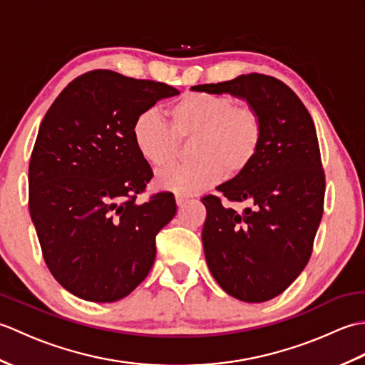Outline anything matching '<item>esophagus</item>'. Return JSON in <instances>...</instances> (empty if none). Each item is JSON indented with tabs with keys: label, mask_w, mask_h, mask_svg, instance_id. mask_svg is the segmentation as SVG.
Segmentation results:
<instances>
[{
	"label": "esophagus",
	"mask_w": 365,
	"mask_h": 365,
	"mask_svg": "<svg viewBox=\"0 0 365 365\" xmlns=\"http://www.w3.org/2000/svg\"><path fill=\"white\" fill-rule=\"evenodd\" d=\"M175 202H177V205L178 207H183L185 204H187V197H183V196H175Z\"/></svg>",
	"instance_id": "esophagus-1"
}]
</instances>
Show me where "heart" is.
<instances>
[{
	"mask_svg": "<svg viewBox=\"0 0 365 365\" xmlns=\"http://www.w3.org/2000/svg\"><path fill=\"white\" fill-rule=\"evenodd\" d=\"M169 125L158 113L136 115L131 136L139 155L153 168H166L177 160L180 143L195 139V163L160 170V188L180 196L199 195L221 180L243 174L257 155L263 122L251 105H237L229 96L187 92L169 108Z\"/></svg>",
	"mask_w": 365,
	"mask_h": 365,
	"instance_id": "heart-1",
	"label": "heart"
}]
</instances>
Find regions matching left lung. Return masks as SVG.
I'll return each mask as SVG.
<instances>
[{
	"mask_svg": "<svg viewBox=\"0 0 365 365\" xmlns=\"http://www.w3.org/2000/svg\"><path fill=\"white\" fill-rule=\"evenodd\" d=\"M192 91L245 98L263 122L260 149L243 174L202 197L207 265L221 289L240 301L263 302L281 294L307 265L324 202V170L311 114L274 76L250 73Z\"/></svg>",
	"mask_w": 365,
	"mask_h": 365,
	"instance_id": "1",
	"label": "left lung"
}]
</instances>
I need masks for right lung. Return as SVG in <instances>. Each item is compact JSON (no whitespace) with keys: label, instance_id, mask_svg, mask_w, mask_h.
<instances>
[{"label":"right lung","instance_id":"add662e5","mask_svg":"<svg viewBox=\"0 0 365 365\" xmlns=\"http://www.w3.org/2000/svg\"><path fill=\"white\" fill-rule=\"evenodd\" d=\"M177 94L165 83L92 71L46 111L29 161V213L46 267L75 297L118 301L149 274L155 237L177 205L168 191L136 202L153 173L131 127Z\"/></svg>","mask_w":365,"mask_h":365}]
</instances>
